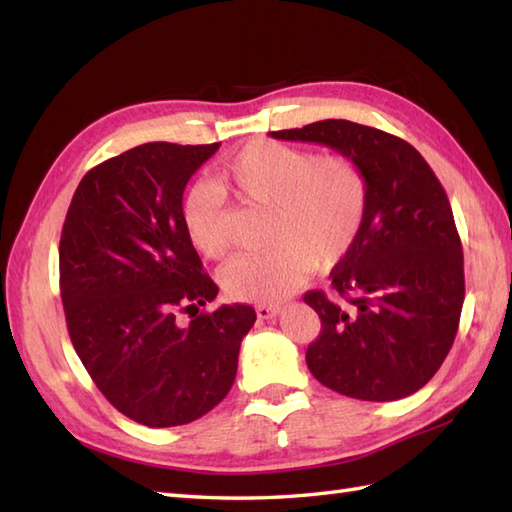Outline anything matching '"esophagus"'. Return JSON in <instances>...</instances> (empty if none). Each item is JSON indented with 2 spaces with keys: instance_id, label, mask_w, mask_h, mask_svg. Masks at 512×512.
Returning a JSON list of instances; mask_svg holds the SVG:
<instances>
[{
  "instance_id": "34e87169",
  "label": "esophagus",
  "mask_w": 512,
  "mask_h": 512,
  "mask_svg": "<svg viewBox=\"0 0 512 512\" xmlns=\"http://www.w3.org/2000/svg\"><path fill=\"white\" fill-rule=\"evenodd\" d=\"M255 312L259 319H273L279 314V306H266V303H262V306L255 308Z\"/></svg>"
}]
</instances>
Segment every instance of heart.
Here are the masks:
<instances>
[{
  "label": "heart",
  "instance_id": "heart-1",
  "mask_svg": "<svg viewBox=\"0 0 512 512\" xmlns=\"http://www.w3.org/2000/svg\"><path fill=\"white\" fill-rule=\"evenodd\" d=\"M215 187L239 204L266 206L268 253L239 255L222 270L235 301L273 303L295 292L314 268H332L352 253L369 209V184L347 154H321L257 138L220 162ZM180 220L200 255L220 259L228 237L220 195L198 182L180 202Z\"/></svg>",
  "mask_w": 512,
  "mask_h": 512
}]
</instances>
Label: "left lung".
I'll use <instances>...</instances> for the list:
<instances>
[{
	"mask_svg": "<svg viewBox=\"0 0 512 512\" xmlns=\"http://www.w3.org/2000/svg\"><path fill=\"white\" fill-rule=\"evenodd\" d=\"M270 136L352 156L369 184L363 233L330 273L332 292L303 295L321 319L306 352L312 376L358 400L416 394L447 358L464 303L462 242L440 180L407 140L376 127L328 118Z\"/></svg>",
	"mask_w": 512,
	"mask_h": 512,
	"instance_id": "1",
	"label": "left lung"
}]
</instances>
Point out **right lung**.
<instances>
[{
	"label": "right lung",
	"instance_id": "add662e5",
	"mask_svg": "<svg viewBox=\"0 0 512 512\" xmlns=\"http://www.w3.org/2000/svg\"><path fill=\"white\" fill-rule=\"evenodd\" d=\"M220 143H147L85 173L65 215L59 286L68 334L94 385L151 429L202 418L233 387L255 310L200 312L217 297L180 220L189 178ZM195 309L189 326L177 312Z\"/></svg>",
	"mask_w": 512,
	"mask_h": 512
}]
</instances>
